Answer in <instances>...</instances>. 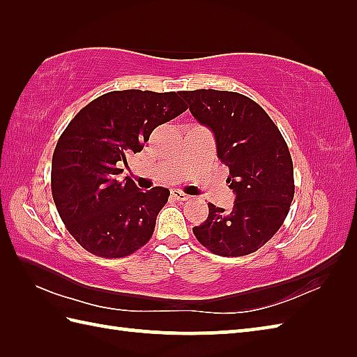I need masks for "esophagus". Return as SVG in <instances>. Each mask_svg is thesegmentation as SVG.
I'll return each instance as SVG.
<instances>
[{"instance_id": "1", "label": "esophagus", "mask_w": 357, "mask_h": 357, "mask_svg": "<svg viewBox=\"0 0 357 357\" xmlns=\"http://www.w3.org/2000/svg\"><path fill=\"white\" fill-rule=\"evenodd\" d=\"M172 196H173V198L176 199V201H187L188 198H190V196L185 195L184 192H181V190H173V192H172Z\"/></svg>"}]
</instances>
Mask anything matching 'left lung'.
<instances>
[{
    "mask_svg": "<svg viewBox=\"0 0 357 357\" xmlns=\"http://www.w3.org/2000/svg\"><path fill=\"white\" fill-rule=\"evenodd\" d=\"M192 115L215 135L218 158L236 195L225 211L208 204V218L193 227L201 244L219 256H245L268 242L290 210L293 161L279 128L259 104L224 90L179 92Z\"/></svg>",
    "mask_w": 357,
    "mask_h": 357,
    "instance_id": "8db88e82",
    "label": "left lung"
}]
</instances>
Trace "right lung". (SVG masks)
Instances as JSON below:
<instances>
[{
    "mask_svg": "<svg viewBox=\"0 0 357 357\" xmlns=\"http://www.w3.org/2000/svg\"><path fill=\"white\" fill-rule=\"evenodd\" d=\"M187 110L176 92L116 90L78 112L52 158V196L78 244L101 257H124L146 245L170 190H139L116 181L128 153H138L158 126Z\"/></svg>",
    "mask_w": 357,
    "mask_h": 357,
    "instance_id": "obj_1",
    "label": "right lung"
}]
</instances>
